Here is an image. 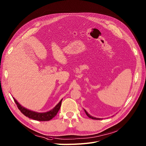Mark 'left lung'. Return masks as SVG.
<instances>
[{"mask_svg":"<svg viewBox=\"0 0 146 146\" xmlns=\"http://www.w3.org/2000/svg\"><path fill=\"white\" fill-rule=\"evenodd\" d=\"M84 111H85V112H86V115H87V116L88 117H90V118H91V119H97V120H100V119H101V118H97V117H93V116H92L91 115H89L88 113L87 112V111L86 110H84Z\"/></svg>","mask_w":146,"mask_h":146,"instance_id":"1","label":"left lung"}]
</instances>
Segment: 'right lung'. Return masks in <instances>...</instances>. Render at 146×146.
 Segmentation results:
<instances>
[{
  "label": "right lung",
  "instance_id": "right-lung-1",
  "mask_svg": "<svg viewBox=\"0 0 146 146\" xmlns=\"http://www.w3.org/2000/svg\"><path fill=\"white\" fill-rule=\"evenodd\" d=\"M13 100L16 104L18 109H19V110L23 115L26 116L27 117H29V118L39 121H46L53 118V117L57 115L58 112L59 111L61 106V102H62V100H61L58 104L56 105L52 110L45 113H38L27 109L26 108L23 107L20 104H19V102L14 98Z\"/></svg>",
  "mask_w": 146,
  "mask_h": 146
}]
</instances>
